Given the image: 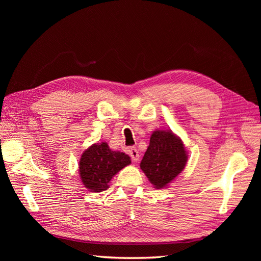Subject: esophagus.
I'll list each match as a JSON object with an SVG mask.
<instances>
[{"instance_id":"esophagus-1","label":"esophagus","mask_w":261,"mask_h":261,"mask_svg":"<svg viewBox=\"0 0 261 261\" xmlns=\"http://www.w3.org/2000/svg\"><path fill=\"white\" fill-rule=\"evenodd\" d=\"M128 153H129L133 161H138L139 160V152H138V150L136 148H130L128 150Z\"/></svg>"}]
</instances>
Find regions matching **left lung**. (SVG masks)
<instances>
[{"label":"left lung","instance_id":"1","mask_svg":"<svg viewBox=\"0 0 261 261\" xmlns=\"http://www.w3.org/2000/svg\"><path fill=\"white\" fill-rule=\"evenodd\" d=\"M187 155L183 143L171 130H155L140 162V169L155 188H163L185 168Z\"/></svg>","mask_w":261,"mask_h":261}]
</instances>
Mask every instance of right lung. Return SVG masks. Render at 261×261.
I'll return each instance as SVG.
<instances>
[{
  "label": "right lung",
  "instance_id": "obj_1",
  "mask_svg": "<svg viewBox=\"0 0 261 261\" xmlns=\"http://www.w3.org/2000/svg\"><path fill=\"white\" fill-rule=\"evenodd\" d=\"M129 163L128 154L112 151L107 143L94 144L83 153L80 161V174L83 184L94 193L107 191L109 181Z\"/></svg>",
  "mask_w": 261,
  "mask_h": 261
}]
</instances>
